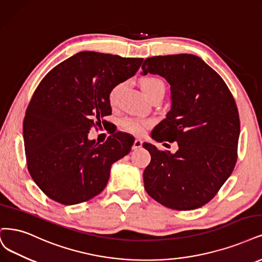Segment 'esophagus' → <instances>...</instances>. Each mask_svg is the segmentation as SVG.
I'll list each match as a JSON object with an SVG mask.
<instances>
[{
    "instance_id": "esophagus-1",
    "label": "esophagus",
    "mask_w": 262,
    "mask_h": 262,
    "mask_svg": "<svg viewBox=\"0 0 262 262\" xmlns=\"http://www.w3.org/2000/svg\"><path fill=\"white\" fill-rule=\"evenodd\" d=\"M140 147H142V141L139 140V139L134 140V143H133V145H132V149H139Z\"/></svg>"
}]
</instances>
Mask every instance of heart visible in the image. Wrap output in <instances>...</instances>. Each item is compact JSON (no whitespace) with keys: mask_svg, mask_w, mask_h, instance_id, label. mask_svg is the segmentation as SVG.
I'll list each match as a JSON object with an SVG mask.
<instances>
[{"mask_svg":"<svg viewBox=\"0 0 262 262\" xmlns=\"http://www.w3.org/2000/svg\"><path fill=\"white\" fill-rule=\"evenodd\" d=\"M139 84L144 94H145L149 100L152 96H155L157 94H160V93L165 94V91H166V85L164 82H162V80L154 76H146V77L141 78L139 81ZM121 89H122V83H118L111 90L108 98H110V103L112 105L116 104L117 97H118ZM150 125H151V122L149 120H143V119H137V118H125L121 121L122 130L135 135V137H142V135L145 134L146 130L150 127Z\"/></svg>","mask_w":262,"mask_h":262,"instance_id":"b5f03b06","label":"heart"}]
</instances>
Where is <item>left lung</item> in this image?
Here are the masks:
<instances>
[{
    "instance_id": "left-lung-1",
    "label": "left lung",
    "mask_w": 262,
    "mask_h": 262,
    "mask_svg": "<svg viewBox=\"0 0 262 262\" xmlns=\"http://www.w3.org/2000/svg\"><path fill=\"white\" fill-rule=\"evenodd\" d=\"M142 75H159L171 90V110L151 132L157 142H178L179 149L143 147L150 154L144 187L156 202L176 210H193L218 193L237 159L239 116L223 79L192 54L144 60Z\"/></svg>"
}]
</instances>
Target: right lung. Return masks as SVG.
I'll return each instance as SVG.
<instances>
[{
    "label": "right lung",
    "instance_id": "right-lung-1",
    "mask_svg": "<svg viewBox=\"0 0 262 262\" xmlns=\"http://www.w3.org/2000/svg\"><path fill=\"white\" fill-rule=\"evenodd\" d=\"M142 61L85 51L42 79L26 111L24 142L29 173L51 200L62 205L91 200L105 188L114 162L130 152L129 134L116 132L103 144L88 134L107 122L111 90L137 74Z\"/></svg>",
    "mask_w": 262,
    "mask_h": 262
}]
</instances>
